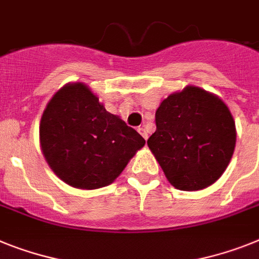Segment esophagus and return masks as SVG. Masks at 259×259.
Instances as JSON below:
<instances>
[{
  "label": "esophagus",
  "instance_id": "1",
  "mask_svg": "<svg viewBox=\"0 0 259 259\" xmlns=\"http://www.w3.org/2000/svg\"><path fill=\"white\" fill-rule=\"evenodd\" d=\"M138 133H140L141 136H142L143 138H145V140H147V138H149V136H147V132L145 129H143V127H138Z\"/></svg>",
  "mask_w": 259,
  "mask_h": 259
}]
</instances>
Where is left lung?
Returning <instances> with one entry per match:
<instances>
[{
	"label": "left lung",
	"mask_w": 259,
	"mask_h": 259,
	"mask_svg": "<svg viewBox=\"0 0 259 259\" xmlns=\"http://www.w3.org/2000/svg\"><path fill=\"white\" fill-rule=\"evenodd\" d=\"M155 123L147 146L171 186L200 191L220 179L236 147V123L220 97L187 85L160 103Z\"/></svg>",
	"instance_id": "8db88e82"
}]
</instances>
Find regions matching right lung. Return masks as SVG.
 Segmentation results:
<instances>
[{
  "instance_id": "add662e5",
  "label": "right lung",
  "mask_w": 259,
  "mask_h": 259,
  "mask_svg": "<svg viewBox=\"0 0 259 259\" xmlns=\"http://www.w3.org/2000/svg\"><path fill=\"white\" fill-rule=\"evenodd\" d=\"M39 142L60 180L79 190H97L112 184L146 141L108 112L87 84L76 81L67 82L47 103Z\"/></svg>"
}]
</instances>
